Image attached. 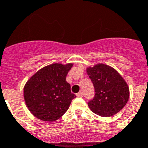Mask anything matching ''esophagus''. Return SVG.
Returning <instances> with one entry per match:
<instances>
[{
    "instance_id": "1",
    "label": "esophagus",
    "mask_w": 148,
    "mask_h": 148,
    "mask_svg": "<svg viewBox=\"0 0 148 148\" xmlns=\"http://www.w3.org/2000/svg\"><path fill=\"white\" fill-rule=\"evenodd\" d=\"M77 96L78 97H83V93H82V92H79V93H77Z\"/></svg>"
}]
</instances>
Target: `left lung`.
<instances>
[{"mask_svg": "<svg viewBox=\"0 0 148 148\" xmlns=\"http://www.w3.org/2000/svg\"><path fill=\"white\" fill-rule=\"evenodd\" d=\"M95 95L88 102L91 111L98 116H114L124 107L129 98L128 84L114 68L99 64L86 69Z\"/></svg>", "mask_w": 148, "mask_h": 148, "instance_id": "1", "label": "left lung"}]
</instances>
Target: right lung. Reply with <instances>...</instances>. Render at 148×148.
Wrapping results in <instances>:
<instances>
[{"label":"right lung","instance_id":"1","mask_svg":"<svg viewBox=\"0 0 148 148\" xmlns=\"http://www.w3.org/2000/svg\"><path fill=\"white\" fill-rule=\"evenodd\" d=\"M72 64H52L42 68L24 86V99L29 110L38 119L54 122L68 110L76 96L66 81Z\"/></svg>","mask_w":148,"mask_h":148}]
</instances>
